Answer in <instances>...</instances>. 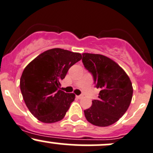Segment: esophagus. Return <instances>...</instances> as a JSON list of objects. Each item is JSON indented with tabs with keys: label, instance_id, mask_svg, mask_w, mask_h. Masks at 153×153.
<instances>
[{
	"label": "esophagus",
	"instance_id": "esophagus-1",
	"mask_svg": "<svg viewBox=\"0 0 153 153\" xmlns=\"http://www.w3.org/2000/svg\"><path fill=\"white\" fill-rule=\"evenodd\" d=\"M76 98H78V99H81V98H84V95H77Z\"/></svg>",
	"mask_w": 153,
	"mask_h": 153
}]
</instances>
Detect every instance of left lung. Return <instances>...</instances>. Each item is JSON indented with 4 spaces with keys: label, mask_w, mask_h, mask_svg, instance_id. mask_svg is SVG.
<instances>
[{
    "label": "left lung",
    "mask_w": 153,
    "mask_h": 153,
    "mask_svg": "<svg viewBox=\"0 0 153 153\" xmlns=\"http://www.w3.org/2000/svg\"><path fill=\"white\" fill-rule=\"evenodd\" d=\"M83 64L100 89L98 100L84 110L88 121L98 126L117 122L129 106L133 88L127 74L115 61L100 54L83 53Z\"/></svg>",
    "instance_id": "left-lung-1"
}]
</instances>
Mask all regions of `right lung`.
<instances>
[{
    "instance_id": "right-lung-1",
    "label": "right lung",
    "mask_w": 153,
    "mask_h": 153,
    "mask_svg": "<svg viewBox=\"0 0 153 153\" xmlns=\"http://www.w3.org/2000/svg\"><path fill=\"white\" fill-rule=\"evenodd\" d=\"M81 58L78 52L54 48L40 54L23 71L20 86L24 102L40 121L55 123L64 118L75 95L59 89L60 81Z\"/></svg>"
}]
</instances>
